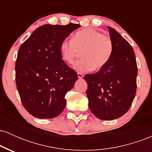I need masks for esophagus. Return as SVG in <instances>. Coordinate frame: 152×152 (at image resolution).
<instances>
[{"label":"esophagus","mask_w":152,"mask_h":152,"mask_svg":"<svg viewBox=\"0 0 152 152\" xmlns=\"http://www.w3.org/2000/svg\"><path fill=\"white\" fill-rule=\"evenodd\" d=\"M78 77L79 78H82L83 77V74L81 73H78Z\"/></svg>","instance_id":"obj_1"}]
</instances>
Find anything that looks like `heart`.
I'll list each match as a JSON object with an SVG mask.
<instances>
[{"label":"heart","instance_id":"heart-1","mask_svg":"<svg viewBox=\"0 0 152 152\" xmlns=\"http://www.w3.org/2000/svg\"><path fill=\"white\" fill-rule=\"evenodd\" d=\"M114 48L109 36L88 28L77 31L73 39H64L61 43L60 53L63 60L69 64H72L81 53L82 58L75 62L73 67L85 73L103 69L112 56Z\"/></svg>","mask_w":152,"mask_h":152}]
</instances>
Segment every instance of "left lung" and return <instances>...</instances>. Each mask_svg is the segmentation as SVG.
<instances>
[{
    "label": "left lung",
    "mask_w": 152,
    "mask_h": 152,
    "mask_svg": "<svg viewBox=\"0 0 152 152\" xmlns=\"http://www.w3.org/2000/svg\"><path fill=\"white\" fill-rule=\"evenodd\" d=\"M114 52L96 74L85 75L88 106L96 117L112 120L126 114L137 91V64L132 46L115 29L108 27Z\"/></svg>",
    "instance_id": "8db88e82"
}]
</instances>
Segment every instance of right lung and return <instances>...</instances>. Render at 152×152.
<instances>
[{
    "label": "right lung",
    "instance_id": "right-lung-1",
    "mask_svg": "<svg viewBox=\"0 0 152 152\" xmlns=\"http://www.w3.org/2000/svg\"><path fill=\"white\" fill-rule=\"evenodd\" d=\"M79 27L72 23L41 26L19 48L15 83L23 106L35 117H56L65 108V96L78 75L62 59L60 45Z\"/></svg>",
    "mask_w": 152,
    "mask_h": 152
}]
</instances>
